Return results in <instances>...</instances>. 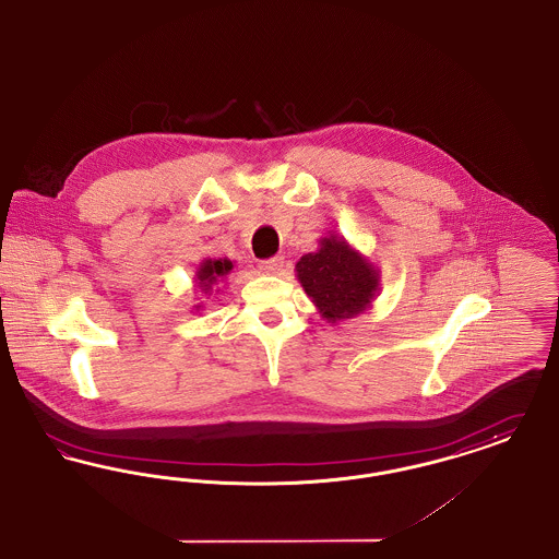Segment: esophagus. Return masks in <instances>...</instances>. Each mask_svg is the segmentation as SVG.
I'll list each match as a JSON object with an SVG mask.
<instances>
[{
  "label": "esophagus",
  "mask_w": 559,
  "mask_h": 559,
  "mask_svg": "<svg viewBox=\"0 0 559 559\" xmlns=\"http://www.w3.org/2000/svg\"><path fill=\"white\" fill-rule=\"evenodd\" d=\"M283 265H285L283 258H270V260L260 263V270L263 274H278L283 270Z\"/></svg>",
  "instance_id": "34e87169"
}]
</instances>
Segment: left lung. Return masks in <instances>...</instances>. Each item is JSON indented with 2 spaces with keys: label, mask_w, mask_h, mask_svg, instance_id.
<instances>
[{
  "label": "left lung",
  "mask_w": 559,
  "mask_h": 559,
  "mask_svg": "<svg viewBox=\"0 0 559 559\" xmlns=\"http://www.w3.org/2000/svg\"><path fill=\"white\" fill-rule=\"evenodd\" d=\"M296 276L331 325L359 317L380 294V270L337 234L321 238L317 251L299 258Z\"/></svg>",
  "instance_id": "1"
}]
</instances>
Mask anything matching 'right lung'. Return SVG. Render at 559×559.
<instances>
[{
	"label": "right lung",
	"instance_id": "obj_1",
	"mask_svg": "<svg viewBox=\"0 0 559 559\" xmlns=\"http://www.w3.org/2000/svg\"><path fill=\"white\" fill-rule=\"evenodd\" d=\"M234 270V262L228 258H204L202 262L198 263L197 274H194V283L200 296L211 297L213 292L217 294L219 289H215L219 283H224ZM194 310H202V304H197Z\"/></svg>",
	"mask_w": 559,
	"mask_h": 559
}]
</instances>
